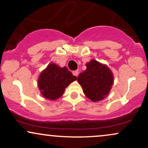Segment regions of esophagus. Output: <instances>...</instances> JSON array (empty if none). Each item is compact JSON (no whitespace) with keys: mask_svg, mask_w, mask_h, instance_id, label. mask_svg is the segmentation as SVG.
Here are the masks:
<instances>
[{"mask_svg":"<svg viewBox=\"0 0 148 148\" xmlns=\"http://www.w3.org/2000/svg\"><path fill=\"white\" fill-rule=\"evenodd\" d=\"M72 74H73V75H74V76H78V75H79V70L73 71V72H72Z\"/></svg>","mask_w":148,"mask_h":148,"instance_id":"34e87169","label":"esophagus"}]
</instances>
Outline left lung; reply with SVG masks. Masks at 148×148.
Listing matches in <instances>:
<instances>
[{
  "label": "left lung",
  "instance_id": "1",
  "mask_svg": "<svg viewBox=\"0 0 148 148\" xmlns=\"http://www.w3.org/2000/svg\"><path fill=\"white\" fill-rule=\"evenodd\" d=\"M87 69L78 76L85 95L92 101H98L108 95L113 84V75L105 64L92 60L86 64Z\"/></svg>",
  "mask_w": 148,
  "mask_h": 148
}]
</instances>
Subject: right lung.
I'll return each instance as SVG.
<instances>
[{"instance_id": "add662e5", "label": "right lung", "mask_w": 148, "mask_h": 148, "mask_svg": "<svg viewBox=\"0 0 148 148\" xmlns=\"http://www.w3.org/2000/svg\"><path fill=\"white\" fill-rule=\"evenodd\" d=\"M77 79L66 67H60L50 63L40 74L38 79L39 89L42 96L49 100H56L63 95L65 88Z\"/></svg>"}]
</instances>
